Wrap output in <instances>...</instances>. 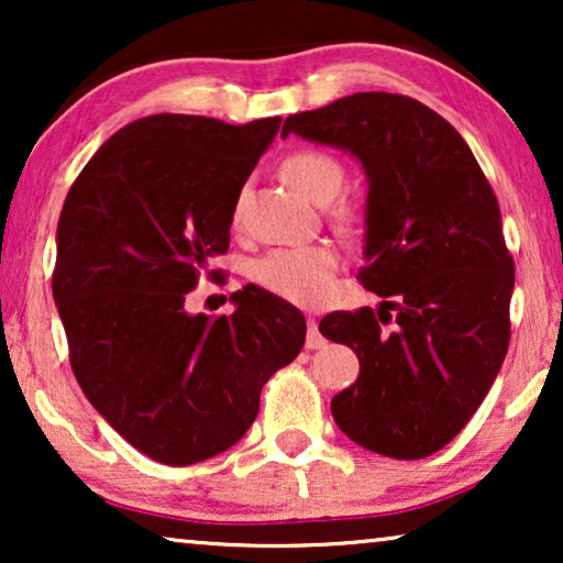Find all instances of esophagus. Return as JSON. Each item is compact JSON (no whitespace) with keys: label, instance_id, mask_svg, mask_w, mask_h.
Segmentation results:
<instances>
[{"label":"esophagus","instance_id":"34e87169","mask_svg":"<svg viewBox=\"0 0 563 563\" xmlns=\"http://www.w3.org/2000/svg\"><path fill=\"white\" fill-rule=\"evenodd\" d=\"M305 345H307V349H310V351L322 349V345H325V338L320 335L318 320H314V318L307 320V341H305Z\"/></svg>","mask_w":563,"mask_h":563}]
</instances>
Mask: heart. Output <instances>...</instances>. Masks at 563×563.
<instances>
[{
  "instance_id": "heart-1",
  "label": "heart",
  "mask_w": 563,
  "mask_h": 563,
  "mask_svg": "<svg viewBox=\"0 0 563 563\" xmlns=\"http://www.w3.org/2000/svg\"><path fill=\"white\" fill-rule=\"evenodd\" d=\"M282 179L314 205H330L341 195L345 168L325 151H295L282 161ZM241 214V202L233 207V218ZM338 253L330 245H295L274 249L251 266V276L258 287L297 305H320L333 291Z\"/></svg>"
}]
</instances>
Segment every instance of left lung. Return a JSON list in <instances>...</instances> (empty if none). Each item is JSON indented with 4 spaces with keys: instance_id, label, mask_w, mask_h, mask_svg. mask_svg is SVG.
I'll use <instances>...</instances> for the list:
<instances>
[{
    "instance_id": "left-lung-1",
    "label": "left lung",
    "mask_w": 563,
    "mask_h": 563,
    "mask_svg": "<svg viewBox=\"0 0 563 563\" xmlns=\"http://www.w3.org/2000/svg\"><path fill=\"white\" fill-rule=\"evenodd\" d=\"M289 133L364 164L368 264L358 282L387 299L320 320V333L361 364L330 410L353 443L426 459L472 420L510 345L515 261L495 191L456 128L405 95L358 91L291 114Z\"/></svg>"
}]
</instances>
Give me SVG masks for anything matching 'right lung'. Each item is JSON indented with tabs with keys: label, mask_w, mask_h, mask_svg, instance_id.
<instances>
[{
	"label": "right lung",
	"mask_w": 563,
	"mask_h": 563,
	"mask_svg": "<svg viewBox=\"0 0 563 563\" xmlns=\"http://www.w3.org/2000/svg\"><path fill=\"white\" fill-rule=\"evenodd\" d=\"M282 118L249 125L151 114L99 148L68 189L53 299L95 410L158 464L189 466L241 441L264 384L305 345L297 307L258 287L235 312L184 310L228 253L241 189Z\"/></svg>",
	"instance_id": "add662e5"
}]
</instances>
